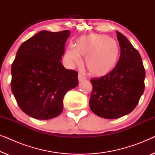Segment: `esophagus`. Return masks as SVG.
<instances>
[{"label": "esophagus", "mask_w": 155, "mask_h": 155, "mask_svg": "<svg viewBox=\"0 0 155 155\" xmlns=\"http://www.w3.org/2000/svg\"><path fill=\"white\" fill-rule=\"evenodd\" d=\"M85 79H86V78L84 77V76L82 75V73H79V75H78V80H79L80 82H81V81H82V80H84Z\"/></svg>", "instance_id": "1"}]
</instances>
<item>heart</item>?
<instances>
[{"mask_svg":"<svg viewBox=\"0 0 155 155\" xmlns=\"http://www.w3.org/2000/svg\"><path fill=\"white\" fill-rule=\"evenodd\" d=\"M120 47L115 40L107 35H90L77 39L75 48L65 53L72 64L80 65V56L86 57L85 65L90 75L101 78L107 75L117 64Z\"/></svg>","mask_w":155,"mask_h":155,"instance_id":"1","label":"heart"}]
</instances>
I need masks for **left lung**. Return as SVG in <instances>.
Here are the masks:
<instances>
[{"label": "left lung", "instance_id": "1", "mask_svg": "<svg viewBox=\"0 0 155 155\" xmlns=\"http://www.w3.org/2000/svg\"><path fill=\"white\" fill-rule=\"evenodd\" d=\"M116 33L120 48L117 64L108 75L90 80V109L108 119L133 111L145 90V70L140 55L124 35Z\"/></svg>", "mask_w": 155, "mask_h": 155}]
</instances>
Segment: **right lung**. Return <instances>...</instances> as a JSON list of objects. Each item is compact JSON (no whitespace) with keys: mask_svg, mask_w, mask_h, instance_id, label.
I'll use <instances>...</instances> for the list:
<instances>
[{"mask_svg":"<svg viewBox=\"0 0 155 155\" xmlns=\"http://www.w3.org/2000/svg\"><path fill=\"white\" fill-rule=\"evenodd\" d=\"M69 30L41 31L23 42L11 66V90L22 111L47 120L60 115L63 98L78 84V73L65 68L61 58Z\"/></svg>","mask_w":155,"mask_h":155,"instance_id":"add662e5","label":"right lung"}]
</instances>
